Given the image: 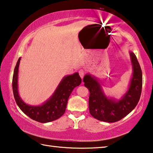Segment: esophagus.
Masks as SVG:
<instances>
[{"label": "esophagus", "instance_id": "esophagus-1", "mask_svg": "<svg viewBox=\"0 0 153 153\" xmlns=\"http://www.w3.org/2000/svg\"><path fill=\"white\" fill-rule=\"evenodd\" d=\"M85 74H86V71L84 70V69H79V76L81 77V78H83L84 77V76H85Z\"/></svg>", "mask_w": 153, "mask_h": 153}]
</instances>
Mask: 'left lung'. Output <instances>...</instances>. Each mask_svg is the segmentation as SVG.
<instances>
[{
    "label": "left lung",
    "instance_id": "1",
    "mask_svg": "<svg viewBox=\"0 0 153 153\" xmlns=\"http://www.w3.org/2000/svg\"><path fill=\"white\" fill-rule=\"evenodd\" d=\"M133 74L129 89L120 100L106 97L101 85L90 74L84 77V86L90 91L89 111L93 117L105 122L113 123L121 120L131 112L140 98L142 86V74L135 54L129 53Z\"/></svg>",
    "mask_w": 153,
    "mask_h": 153
}]
</instances>
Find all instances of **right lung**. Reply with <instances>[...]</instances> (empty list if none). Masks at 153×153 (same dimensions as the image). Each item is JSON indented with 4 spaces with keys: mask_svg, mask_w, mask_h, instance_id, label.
<instances>
[{
    "mask_svg": "<svg viewBox=\"0 0 153 153\" xmlns=\"http://www.w3.org/2000/svg\"><path fill=\"white\" fill-rule=\"evenodd\" d=\"M21 58L18 59L13 76V91L18 107L28 117L40 123H47L61 117L65 112L67 101L73 90L78 86L82 79L78 73L67 76L61 80L55 92L48 100L39 106L28 105L23 101L18 92V69Z\"/></svg>",
    "mask_w": 153,
    "mask_h": 153,
    "instance_id": "add662e5",
    "label": "right lung"
}]
</instances>
